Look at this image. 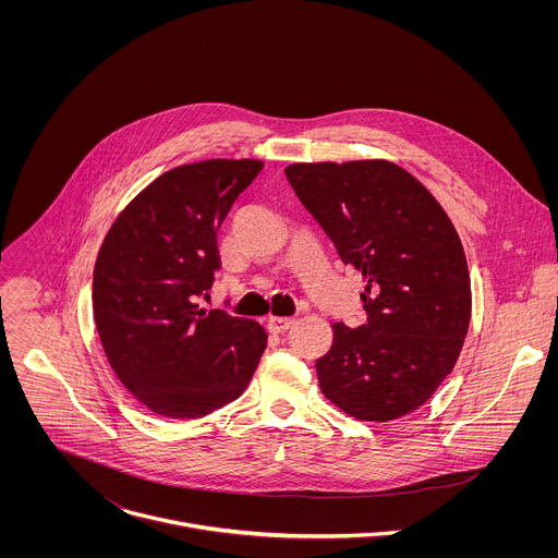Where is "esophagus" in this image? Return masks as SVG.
<instances>
[{
  "label": "esophagus",
  "mask_w": 558,
  "mask_h": 558,
  "mask_svg": "<svg viewBox=\"0 0 558 558\" xmlns=\"http://www.w3.org/2000/svg\"><path fill=\"white\" fill-rule=\"evenodd\" d=\"M292 326H294V319H268V330H270V332H275V335H283V332H288Z\"/></svg>",
  "instance_id": "esophagus-1"
}]
</instances>
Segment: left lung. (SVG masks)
I'll return each instance as SVG.
<instances>
[{
  "label": "left lung",
  "instance_id": "left-lung-1",
  "mask_svg": "<svg viewBox=\"0 0 558 558\" xmlns=\"http://www.w3.org/2000/svg\"><path fill=\"white\" fill-rule=\"evenodd\" d=\"M286 175L365 277L367 322L332 324L316 361L319 389L361 421H393L453 372L471 324V277L460 236L434 195L389 160L296 162Z\"/></svg>",
  "mask_w": 558,
  "mask_h": 558
}]
</instances>
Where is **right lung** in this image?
I'll return each instance as SVG.
<instances>
[{
	"label": "right lung",
	"mask_w": 558,
	"mask_h": 558,
	"mask_svg": "<svg viewBox=\"0 0 558 558\" xmlns=\"http://www.w3.org/2000/svg\"><path fill=\"white\" fill-rule=\"evenodd\" d=\"M262 167L213 159L162 173L98 251L92 303L105 354L160 416L197 418L240 398L266 350L257 322L199 307L221 270L217 232Z\"/></svg>",
	"instance_id": "add662e5"
}]
</instances>
